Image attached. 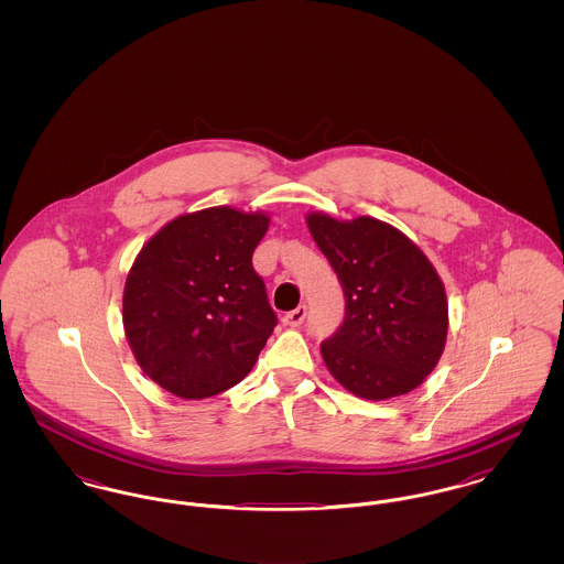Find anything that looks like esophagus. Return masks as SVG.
I'll return each mask as SVG.
<instances>
[{
  "mask_svg": "<svg viewBox=\"0 0 564 564\" xmlns=\"http://www.w3.org/2000/svg\"><path fill=\"white\" fill-rule=\"evenodd\" d=\"M306 313H308L306 306H297L292 313H288V315L283 317V323L290 325V327H297V325H302V322L306 319Z\"/></svg>",
  "mask_w": 564,
  "mask_h": 564,
  "instance_id": "1",
  "label": "esophagus"
}]
</instances>
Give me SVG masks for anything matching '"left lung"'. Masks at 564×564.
<instances>
[{
	"mask_svg": "<svg viewBox=\"0 0 564 564\" xmlns=\"http://www.w3.org/2000/svg\"><path fill=\"white\" fill-rule=\"evenodd\" d=\"M345 292V322L322 343L327 370L364 400L416 389L442 357L448 302L425 253L398 228L357 217H306Z\"/></svg>",
	"mask_w": 564,
	"mask_h": 564,
	"instance_id": "8db88e82",
	"label": "left lung"
}]
</instances>
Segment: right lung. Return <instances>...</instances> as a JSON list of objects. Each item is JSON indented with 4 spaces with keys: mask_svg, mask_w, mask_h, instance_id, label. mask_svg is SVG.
<instances>
[{
    "mask_svg": "<svg viewBox=\"0 0 564 564\" xmlns=\"http://www.w3.org/2000/svg\"><path fill=\"white\" fill-rule=\"evenodd\" d=\"M269 215L212 207L180 215L143 245L122 322L141 370L184 400L217 395L251 372L276 315L251 256Z\"/></svg>",
    "mask_w": 564,
    "mask_h": 564,
    "instance_id": "obj_1",
    "label": "right lung"
}]
</instances>
